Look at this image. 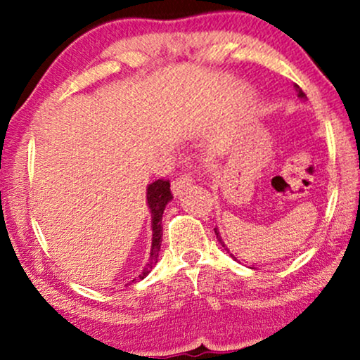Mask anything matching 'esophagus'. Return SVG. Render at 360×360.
<instances>
[{"instance_id":"esophagus-1","label":"esophagus","mask_w":360,"mask_h":360,"mask_svg":"<svg viewBox=\"0 0 360 360\" xmlns=\"http://www.w3.org/2000/svg\"><path fill=\"white\" fill-rule=\"evenodd\" d=\"M193 184V180H191V176L188 175H180L179 179H175L172 181V191H174V195H180L184 193V191L188 188V186Z\"/></svg>"}]
</instances>
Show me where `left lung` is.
<instances>
[{"mask_svg": "<svg viewBox=\"0 0 360 360\" xmlns=\"http://www.w3.org/2000/svg\"><path fill=\"white\" fill-rule=\"evenodd\" d=\"M295 90H297V93H298V96H300V98H307V95H304L303 90H302V88H300L298 85H295ZM214 234H216V238H218V240H219V243H221V245H223V248H224V250H228V252H229L228 245H226V244L223 243V239H221V236H219V231H218V228H214ZM229 255H231V257H233V259H236L233 254H229Z\"/></svg>", "mask_w": 360, "mask_h": 360, "instance_id": "1", "label": "left lung"}]
</instances>
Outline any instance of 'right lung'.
Returning a JSON list of instances; mask_svg holds the SVG:
<instances>
[{"instance_id": "add662e5", "label": "right lung", "mask_w": 360, "mask_h": 360, "mask_svg": "<svg viewBox=\"0 0 360 360\" xmlns=\"http://www.w3.org/2000/svg\"><path fill=\"white\" fill-rule=\"evenodd\" d=\"M174 198L170 191V181L169 180H155L147 186V205L150 208V218H152V248H150V257L149 262L146 264V267L142 269L141 275L134 280H131L129 283H134L136 280L146 278L152 267L157 264L159 259V250L162 244V214L169 201Z\"/></svg>"}]
</instances>
